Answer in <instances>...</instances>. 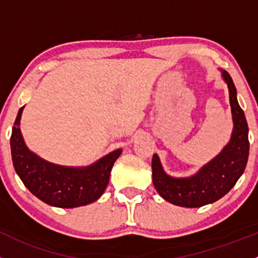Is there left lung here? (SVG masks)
Returning a JSON list of instances; mask_svg holds the SVG:
<instances>
[{
	"mask_svg": "<svg viewBox=\"0 0 258 258\" xmlns=\"http://www.w3.org/2000/svg\"><path fill=\"white\" fill-rule=\"evenodd\" d=\"M228 84L229 102L233 117V134L223 151L202 167L197 175L175 179L165 174L157 155L152 157V181L155 189L169 203L186 208H198L224 197L236 185L248 160V126L243 111L237 102L236 87L231 76L223 71Z\"/></svg>",
	"mask_w": 258,
	"mask_h": 258,
	"instance_id": "obj_1",
	"label": "left lung"
}]
</instances>
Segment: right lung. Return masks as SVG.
<instances>
[{
    "label": "right lung",
    "instance_id": "right-lung-1",
    "mask_svg": "<svg viewBox=\"0 0 258 258\" xmlns=\"http://www.w3.org/2000/svg\"><path fill=\"white\" fill-rule=\"evenodd\" d=\"M17 113L12 127L11 154L14 167L25 186L40 201L59 208L87 206L103 194L109 181L112 166L122 150H116L88 167H66L50 164L29 151L20 131Z\"/></svg>",
    "mask_w": 258,
    "mask_h": 258
}]
</instances>
